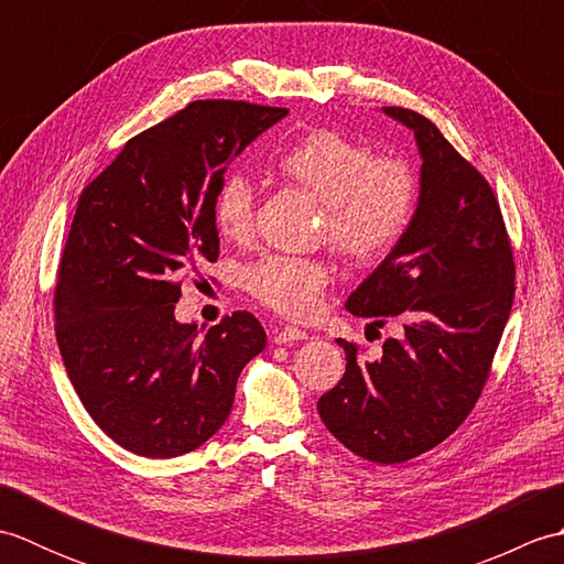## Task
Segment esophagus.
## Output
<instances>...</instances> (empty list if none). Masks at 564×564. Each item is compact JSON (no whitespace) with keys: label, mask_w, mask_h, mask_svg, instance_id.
<instances>
[{"label":"esophagus","mask_w":564,"mask_h":564,"mask_svg":"<svg viewBox=\"0 0 564 564\" xmlns=\"http://www.w3.org/2000/svg\"><path fill=\"white\" fill-rule=\"evenodd\" d=\"M303 339H307V332H303V329H297V327H275L273 329V341L275 344H291V341H303Z\"/></svg>","instance_id":"obj_1"}]
</instances>
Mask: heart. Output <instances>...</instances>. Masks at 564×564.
<instances>
[{"mask_svg":"<svg viewBox=\"0 0 564 564\" xmlns=\"http://www.w3.org/2000/svg\"><path fill=\"white\" fill-rule=\"evenodd\" d=\"M279 172L325 203L329 245L356 263H378L410 230L419 203V182L400 158H378L364 140L332 128H313L275 160ZM257 196L249 178L230 174L215 194L218 232L242 242L254 230ZM251 295L289 317H310L332 283L325 261L267 254L245 271Z\"/></svg>","mask_w":564,"mask_h":564,"instance_id":"obj_1","label":"heart"}]
</instances>
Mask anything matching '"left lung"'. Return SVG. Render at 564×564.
<instances>
[{"label":"left lung","mask_w":564,"mask_h":564,"mask_svg":"<svg viewBox=\"0 0 564 564\" xmlns=\"http://www.w3.org/2000/svg\"><path fill=\"white\" fill-rule=\"evenodd\" d=\"M422 154L410 230L346 301L356 317L402 337L378 361L339 339L346 373L317 402L322 422L366 460L392 465L431 451L480 398L513 303V254L487 178L422 113L386 106Z\"/></svg>","instance_id":"8db88e82"}]
</instances>
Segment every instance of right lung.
Here are the masks:
<instances>
[{
  "label": "right lung",
  "mask_w": 564,
  "mask_h": 564,
  "mask_svg": "<svg viewBox=\"0 0 564 564\" xmlns=\"http://www.w3.org/2000/svg\"><path fill=\"white\" fill-rule=\"evenodd\" d=\"M289 109L191 101L130 138L82 191L55 281L59 356L84 410L145 458L196 451L232 410L237 378L267 332L239 310L182 325V279L218 261L213 206L239 152Z\"/></svg>",
  "instance_id": "add662e5"
}]
</instances>
